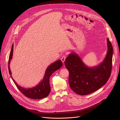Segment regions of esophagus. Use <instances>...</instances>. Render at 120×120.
I'll list each match as a JSON object with an SVG mask.
<instances>
[{
    "mask_svg": "<svg viewBox=\"0 0 120 120\" xmlns=\"http://www.w3.org/2000/svg\"><path fill=\"white\" fill-rule=\"evenodd\" d=\"M65 59H66V56H65V55H64V56H62V57H61V61H62V62L64 63V62Z\"/></svg>",
    "mask_w": 120,
    "mask_h": 120,
    "instance_id": "34e87169",
    "label": "esophagus"
}]
</instances>
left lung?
I'll list each match as a JSON object with an SVG mask.
<instances>
[{"mask_svg":"<svg viewBox=\"0 0 120 120\" xmlns=\"http://www.w3.org/2000/svg\"><path fill=\"white\" fill-rule=\"evenodd\" d=\"M107 42L108 50L106 56L97 66L88 67L75 53L70 54L66 58L64 64L69 72V83L76 94L85 95L92 93L105 84L109 79L113 48L108 38Z\"/></svg>","mask_w":120,"mask_h":120,"instance_id":"left-lung-1","label":"left lung"}]
</instances>
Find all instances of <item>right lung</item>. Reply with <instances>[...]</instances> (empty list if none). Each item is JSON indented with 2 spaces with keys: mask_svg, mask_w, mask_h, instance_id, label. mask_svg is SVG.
I'll use <instances>...</instances> for the list:
<instances>
[{
  "mask_svg": "<svg viewBox=\"0 0 120 120\" xmlns=\"http://www.w3.org/2000/svg\"><path fill=\"white\" fill-rule=\"evenodd\" d=\"M13 52V44L12 45L11 50L9 55L8 67L9 74L11 75V77L16 87H18L19 90L24 95L28 98L33 99H40L46 97L49 95L51 91L49 83L50 76L52 75V74L54 72L60 69L62 66L63 64L62 61L60 60H58L49 65L45 71V76L43 80H42L38 84L36 85L35 87H33L32 88H24L17 84L11 75L12 74L10 70L9 64L10 63V61L12 58Z\"/></svg>",
  "mask_w": 120,
  "mask_h": 120,
  "instance_id": "add662e5",
  "label": "right lung"
}]
</instances>
